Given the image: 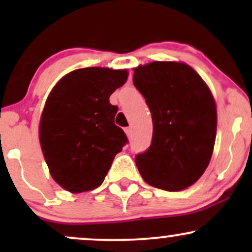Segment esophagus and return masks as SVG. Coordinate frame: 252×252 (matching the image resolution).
<instances>
[{
	"label": "esophagus",
	"mask_w": 252,
	"mask_h": 252,
	"mask_svg": "<svg viewBox=\"0 0 252 252\" xmlns=\"http://www.w3.org/2000/svg\"><path fill=\"white\" fill-rule=\"evenodd\" d=\"M124 131H126V136H128V137H130V136H131V134H132V130H131V128H130V126L124 129Z\"/></svg>",
	"instance_id": "1"
}]
</instances>
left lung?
<instances>
[{
	"label": "left lung",
	"mask_w": 252,
	"mask_h": 252,
	"mask_svg": "<svg viewBox=\"0 0 252 252\" xmlns=\"http://www.w3.org/2000/svg\"><path fill=\"white\" fill-rule=\"evenodd\" d=\"M135 88L150 110L153 138L135 158L143 180L178 192L209 166L217 134V109L209 86L184 63L154 62L135 68Z\"/></svg>",
	"instance_id": "8db88e82"
}]
</instances>
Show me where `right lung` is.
Segmentation results:
<instances>
[{
	"label": "right lung",
	"instance_id": "add662e5",
	"mask_svg": "<svg viewBox=\"0 0 252 252\" xmlns=\"http://www.w3.org/2000/svg\"><path fill=\"white\" fill-rule=\"evenodd\" d=\"M128 78L126 70L86 67L58 82L46 100L39 137L52 178L71 193L97 189L128 137L115 124L109 102Z\"/></svg>",
	"mask_w": 252,
	"mask_h": 252
}]
</instances>
